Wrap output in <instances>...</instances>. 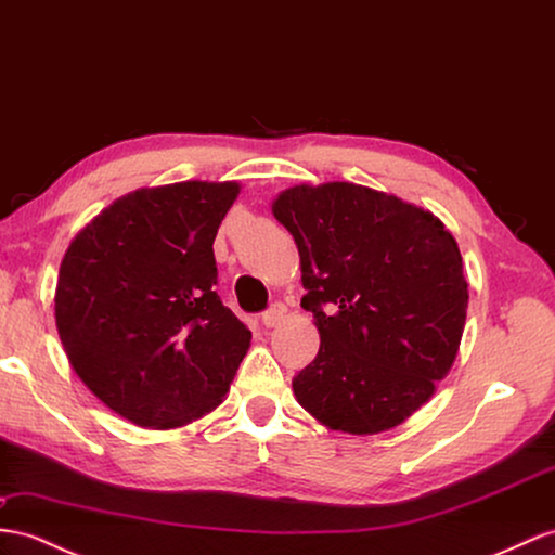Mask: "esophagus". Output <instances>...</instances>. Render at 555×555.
<instances>
[{
	"label": "esophagus",
	"mask_w": 555,
	"mask_h": 555,
	"mask_svg": "<svg viewBox=\"0 0 555 555\" xmlns=\"http://www.w3.org/2000/svg\"><path fill=\"white\" fill-rule=\"evenodd\" d=\"M286 305H281V302H274L272 307H269L264 314H262V323L267 325V328H276V325L286 319Z\"/></svg>",
	"instance_id": "obj_1"
}]
</instances>
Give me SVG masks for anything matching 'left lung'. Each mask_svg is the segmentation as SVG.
<instances>
[{
    "label": "left lung",
    "instance_id": "left-lung-1",
    "mask_svg": "<svg viewBox=\"0 0 555 555\" xmlns=\"http://www.w3.org/2000/svg\"><path fill=\"white\" fill-rule=\"evenodd\" d=\"M272 212L295 238L321 337L293 379L297 403L353 436L403 424L457 359L468 307L457 241L431 210L353 182L295 184Z\"/></svg>",
    "mask_w": 555,
    "mask_h": 555
}]
</instances>
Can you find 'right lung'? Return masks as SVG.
Segmentation results:
<instances>
[{
	"label": "right lung",
	"mask_w": 555,
	"mask_h": 555,
	"mask_svg": "<svg viewBox=\"0 0 555 555\" xmlns=\"http://www.w3.org/2000/svg\"><path fill=\"white\" fill-rule=\"evenodd\" d=\"M238 192L236 180L140 188L69 241L55 328L77 377L119 417L180 429L227 399L250 331L216 293L212 241Z\"/></svg>",
	"instance_id": "obj_1"
}]
</instances>
